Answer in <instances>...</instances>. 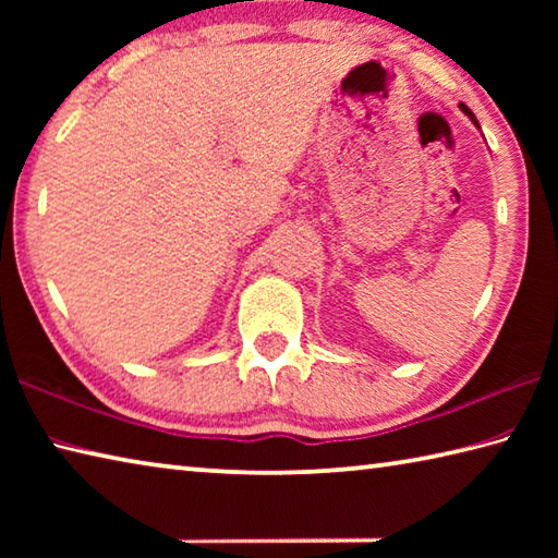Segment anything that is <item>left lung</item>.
Instances as JSON below:
<instances>
[{
	"mask_svg": "<svg viewBox=\"0 0 558 558\" xmlns=\"http://www.w3.org/2000/svg\"><path fill=\"white\" fill-rule=\"evenodd\" d=\"M460 110H462V112H465V116H468V118H470V120H472V122H475V125H477V128H480V122H477V120H475V116H472V110H470V108H468V106H465V102H460Z\"/></svg>",
	"mask_w": 558,
	"mask_h": 558,
	"instance_id": "left-lung-1",
	"label": "left lung"
}]
</instances>
